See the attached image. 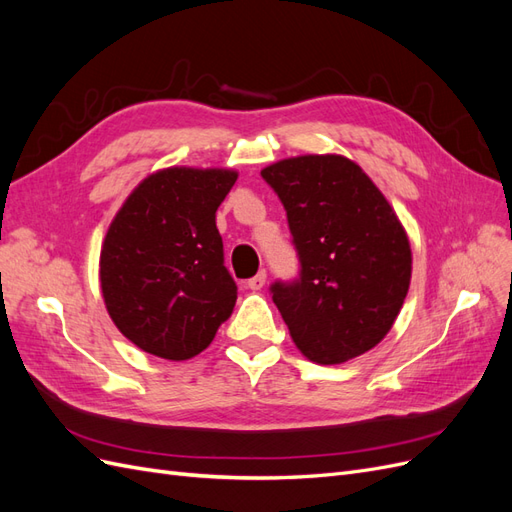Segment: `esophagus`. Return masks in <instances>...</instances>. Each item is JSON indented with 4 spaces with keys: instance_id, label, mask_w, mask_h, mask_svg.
Returning a JSON list of instances; mask_svg holds the SVG:
<instances>
[{
    "instance_id": "34e87169",
    "label": "esophagus",
    "mask_w": 512,
    "mask_h": 512,
    "mask_svg": "<svg viewBox=\"0 0 512 512\" xmlns=\"http://www.w3.org/2000/svg\"><path fill=\"white\" fill-rule=\"evenodd\" d=\"M265 282H267V271L265 269H260L254 277H252V280H247V288H250V290H260L262 286H265Z\"/></svg>"
}]
</instances>
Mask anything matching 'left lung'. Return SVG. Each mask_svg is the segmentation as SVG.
Masks as SVG:
<instances>
[{"label":"left lung","mask_w":512,"mask_h":512,"mask_svg":"<svg viewBox=\"0 0 512 512\" xmlns=\"http://www.w3.org/2000/svg\"><path fill=\"white\" fill-rule=\"evenodd\" d=\"M282 200L299 275L271 284L309 361L344 363L391 331L408 294L404 226L371 179L342 156H301L262 170Z\"/></svg>","instance_id":"left-lung-1"}]
</instances>
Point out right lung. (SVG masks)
<instances>
[{
	"label": "right lung",
	"mask_w": 512,
	"mask_h": 512,
	"mask_svg": "<svg viewBox=\"0 0 512 512\" xmlns=\"http://www.w3.org/2000/svg\"><path fill=\"white\" fill-rule=\"evenodd\" d=\"M235 170L166 168L128 196L106 232L100 284L117 329L168 361L203 352L228 320L237 284L215 211Z\"/></svg>",
	"instance_id": "add662e5"
}]
</instances>
